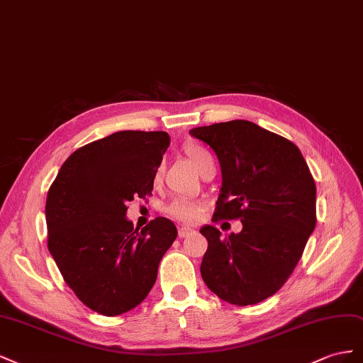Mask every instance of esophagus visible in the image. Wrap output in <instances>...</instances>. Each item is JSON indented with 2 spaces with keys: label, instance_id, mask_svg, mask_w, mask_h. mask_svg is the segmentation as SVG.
<instances>
[{
  "label": "esophagus",
  "instance_id": "obj_1",
  "mask_svg": "<svg viewBox=\"0 0 363 363\" xmlns=\"http://www.w3.org/2000/svg\"><path fill=\"white\" fill-rule=\"evenodd\" d=\"M193 233H194V231L191 230V228H189V226H181L179 231H178L179 237H187V235H190V234H193Z\"/></svg>",
  "mask_w": 363,
  "mask_h": 363
}]
</instances>
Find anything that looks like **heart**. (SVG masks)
Returning a JSON list of instances; mask_svg holds the SVG:
<instances>
[{
    "label": "heart",
    "instance_id": "b5f03b06",
    "mask_svg": "<svg viewBox=\"0 0 363 363\" xmlns=\"http://www.w3.org/2000/svg\"><path fill=\"white\" fill-rule=\"evenodd\" d=\"M184 152L198 170L201 169V165L205 161L211 160L210 153L205 149H202L201 146H196V144H187V146L184 147ZM160 174H161V170L157 172V179L160 178ZM169 213L179 220L193 222L198 219L201 214V205L189 199H176L169 205Z\"/></svg>",
    "mask_w": 363,
    "mask_h": 363
}]
</instances>
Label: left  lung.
<instances>
[{
	"instance_id": "left-lung-1",
	"label": "left lung",
	"mask_w": 363,
	"mask_h": 363,
	"mask_svg": "<svg viewBox=\"0 0 363 363\" xmlns=\"http://www.w3.org/2000/svg\"><path fill=\"white\" fill-rule=\"evenodd\" d=\"M190 135L214 150L222 187L217 219H240L243 230L222 239L214 225L201 274L211 292L251 306L279 291L291 277L316 225V185L292 141L246 120L201 126Z\"/></svg>"
}]
</instances>
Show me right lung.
Returning <instances> with one entry per match:
<instances>
[{"label": "right lung", "mask_w": 363, "mask_h": 363, "mask_svg": "<svg viewBox=\"0 0 363 363\" xmlns=\"http://www.w3.org/2000/svg\"><path fill=\"white\" fill-rule=\"evenodd\" d=\"M169 146L167 132H116L71 153L48 190V251L97 313L117 316L141 304L178 235L165 217L141 231L126 217L128 202L152 193Z\"/></svg>", "instance_id": "right-lung-1"}]
</instances>
